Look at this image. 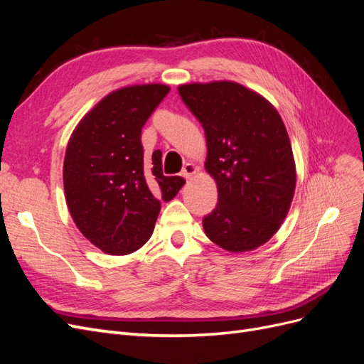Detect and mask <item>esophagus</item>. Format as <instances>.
<instances>
[{"instance_id": "obj_1", "label": "esophagus", "mask_w": 364, "mask_h": 364, "mask_svg": "<svg viewBox=\"0 0 364 364\" xmlns=\"http://www.w3.org/2000/svg\"><path fill=\"white\" fill-rule=\"evenodd\" d=\"M197 173V167L196 165L193 164V162H188V164H185L183 165V168H182V176L185 179H190V178H193V176Z\"/></svg>"}]
</instances>
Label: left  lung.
Listing matches in <instances>:
<instances>
[{"label": "left lung", "mask_w": 364, "mask_h": 364, "mask_svg": "<svg viewBox=\"0 0 364 364\" xmlns=\"http://www.w3.org/2000/svg\"><path fill=\"white\" fill-rule=\"evenodd\" d=\"M178 91L205 130V170L217 183L205 234L228 252L255 250L278 232L294 196L284 121L267 98L237 82L185 83Z\"/></svg>", "instance_id": "obj_1"}]
</instances>
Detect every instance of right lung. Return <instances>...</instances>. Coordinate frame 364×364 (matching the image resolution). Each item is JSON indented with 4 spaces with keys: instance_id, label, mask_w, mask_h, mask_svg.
<instances>
[{
    "instance_id": "obj_1",
    "label": "right lung",
    "mask_w": 364,
    "mask_h": 364,
    "mask_svg": "<svg viewBox=\"0 0 364 364\" xmlns=\"http://www.w3.org/2000/svg\"><path fill=\"white\" fill-rule=\"evenodd\" d=\"M170 86L130 85L103 97L75 126L63 161L68 211L85 238L107 255H129L155 229L161 200L183 186L162 174V153L146 159L141 130Z\"/></svg>"
}]
</instances>
